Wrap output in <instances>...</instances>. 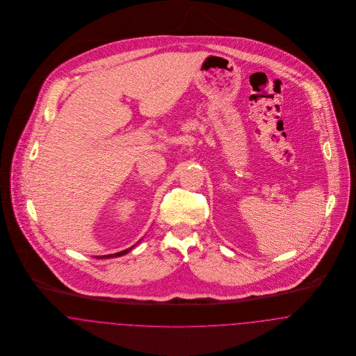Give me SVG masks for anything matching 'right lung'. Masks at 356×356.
<instances>
[{
    "label": "right lung",
    "mask_w": 356,
    "mask_h": 356,
    "mask_svg": "<svg viewBox=\"0 0 356 356\" xmlns=\"http://www.w3.org/2000/svg\"><path fill=\"white\" fill-rule=\"evenodd\" d=\"M134 247H131V248H128V250H124V251H121V252H118V254H104V256H99L100 259H108V257H118V256H122V254H128L131 250H132Z\"/></svg>",
    "instance_id": "1"
}]
</instances>
